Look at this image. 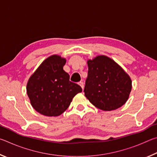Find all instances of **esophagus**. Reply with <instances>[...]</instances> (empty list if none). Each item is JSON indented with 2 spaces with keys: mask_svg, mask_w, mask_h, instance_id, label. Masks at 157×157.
<instances>
[{
  "mask_svg": "<svg viewBox=\"0 0 157 157\" xmlns=\"http://www.w3.org/2000/svg\"><path fill=\"white\" fill-rule=\"evenodd\" d=\"M79 86L82 87V89H84V82H79Z\"/></svg>",
  "mask_w": 157,
  "mask_h": 157,
  "instance_id": "1",
  "label": "esophagus"
}]
</instances>
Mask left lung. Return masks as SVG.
Here are the masks:
<instances>
[{"label":"left lung","mask_w":157,"mask_h":157,"mask_svg":"<svg viewBox=\"0 0 157 157\" xmlns=\"http://www.w3.org/2000/svg\"><path fill=\"white\" fill-rule=\"evenodd\" d=\"M84 95L91 104L103 111L121 107L128 99L132 80L120 66L105 55L88 62Z\"/></svg>","instance_id":"obj_1"}]
</instances>
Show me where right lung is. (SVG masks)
Wrapping results in <instances>:
<instances>
[{
    "label": "right lung",
    "instance_id": "add662e5",
    "mask_svg": "<svg viewBox=\"0 0 157 157\" xmlns=\"http://www.w3.org/2000/svg\"><path fill=\"white\" fill-rule=\"evenodd\" d=\"M65 63V59L52 55L42 62L29 79L28 95L33 108L42 115H61L74 96L82 91L79 85L70 81V76L63 69Z\"/></svg>",
    "mask_w": 157,
    "mask_h": 157
}]
</instances>
